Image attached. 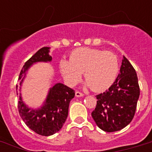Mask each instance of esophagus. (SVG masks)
<instances>
[{"label":"esophagus","mask_w":152,"mask_h":152,"mask_svg":"<svg viewBox=\"0 0 152 152\" xmlns=\"http://www.w3.org/2000/svg\"><path fill=\"white\" fill-rule=\"evenodd\" d=\"M83 93L80 92V91H76V97H83Z\"/></svg>","instance_id":"esophagus-1"}]
</instances>
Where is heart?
Here are the masks:
<instances>
[{
  "label": "heart",
  "instance_id": "heart-1",
  "mask_svg": "<svg viewBox=\"0 0 152 152\" xmlns=\"http://www.w3.org/2000/svg\"><path fill=\"white\" fill-rule=\"evenodd\" d=\"M60 70L64 80L74 86L83 72L85 87L95 92H102L114 83L119 72V61L110 51L91 48H78L69 56V61H60Z\"/></svg>",
  "mask_w": 152,
  "mask_h": 152
}]
</instances>
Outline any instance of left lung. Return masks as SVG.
Here are the masks:
<instances>
[{"instance_id": "8db88e82", "label": "left lung", "mask_w": 152, "mask_h": 152, "mask_svg": "<svg viewBox=\"0 0 152 152\" xmlns=\"http://www.w3.org/2000/svg\"><path fill=\"white\" fill-rule=\"evenodd\" d=\"M139 96L137 72L123 56L120 73L115 82L109 90L96 95L97 105L91 113L95 124L107 132L124 129L134 117Z\"/></svg>"}]
</instances>
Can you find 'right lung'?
<instances>
[{
	"instance_id": "right-lung-1",
	"label": "right lung",
	"mask_w": 152,
	"mask_h": 152,
	"mask_svg": "<svg viewBox=\"0 0 152 152\" xmlns=\"http://www.w3.org/2000/svg\"><path fill=\"white\" fill-rule=\"evenodd\" d=\"M50 51V47L40 49L25 63L19 76L20 88L16 86L20 117L31 129L45 137L54 134L61 129L68 118L70 101L75 96L72 89L63 83H57L49 89L46 99L38 108L30 107L23 100L21 88L28 70L39 62H50L52 57Z\"/></svg>"
}]
</instances>
